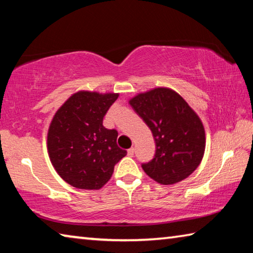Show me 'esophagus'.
Instances as JSON below:
<instances>
[{
    "mask_svg": "<svg viewBox=\"0 0 253 253\" xmlns=\"http://www.w3.org/2000/svg\"><path fill=\"white\" fill-rule=\"evenodd\" d=\"M127 154H128V156H134L135 148H134V147H130V148L127 151Z\"/></svg>",
    "mask_w": 253,
    "mask_h": 253,
    "instance_id": "obj_1",
    "label": "esophagus"
}]
</instances>
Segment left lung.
Returning a JSON list of instances; mask_svg holds the SVG:
<instances>
[{
  "label": "left lung",
  "mask_w": 253,
  "mask_h": 253,
  "mask_svg": "<svg viewBox=\"0 0 253 253\" xmlns=\"http://www.w3.org/2000/svg\"><path fill=\"white\" fill-rule=\"evenodd\" d=\"M152 130L156 151L142 168L157 183L169 185L194 172L203 158V124L187 102L169 88H155L129 100Z\"/></svg>",
  "instance_id": "left-lung-1"
}]
</instances>
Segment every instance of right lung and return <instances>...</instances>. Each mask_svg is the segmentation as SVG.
<instances>
[{
  "instance_id": "add662e5",
  "label": "right lung",
  "mask_w": 253,
  "mask_h": 253,
  "mask_svg": "<svg viewBox=\"0 0 253 253\" xmlns=\"http://www.w3.org/2000/svg\"><path fill=\"white\" fill-rule=\"evenodd\" d=\"M118 93L79 91L55 113L48 131V151L53 168L74 187L98 190L109 181L127 152L117 145L116 129L102 121Z\"/></svg>"
}]
</instances>
